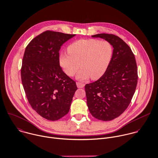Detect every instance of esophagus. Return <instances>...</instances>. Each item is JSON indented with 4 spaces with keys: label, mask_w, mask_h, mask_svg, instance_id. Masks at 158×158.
<instances>
[{
    "label": "esophagus",
    "mask_w": 158,
    "mask_h": 158,
    "mask_svg": "<svg viewBox=\"0 0 158 158\" xmlns=\"http://www.w3.org/2000/svg\"><path fill=\"white\" fill-rule=\"evenodd\" d=\"M77 86L78 88H83L85 86V84L81 83L80 82H77Z\"/></svg>",
    "instance_id": "1"
}]
</instances>
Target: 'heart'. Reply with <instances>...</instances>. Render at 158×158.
Masks as SVG:
<instances>
[{
  "label": "heart",
  "instance_id": "1",
  "mask_svg": "<svg viewBox=\"0 0 158 158\" xmlns=\"http://www.w3.org/2000/svg\"><path fill=\"white\" fill-rule=\"evenodd\" d=\"M69 54L59 55V62L64 72L72 77L79 69L77 75L79 80H85L90 77L93 80L100 78L106 71L113 57V48L107 41L96 39H81L70 44Z\"/></svg>",
  "mask_w": 158,
  "mask_h": 158
}]
</instances>
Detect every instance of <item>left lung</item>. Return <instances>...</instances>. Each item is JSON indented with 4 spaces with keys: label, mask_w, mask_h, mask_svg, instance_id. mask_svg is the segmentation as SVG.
<instances>
[{
    "label": "left lung",
    "mask_w": 158,
    "mask_h": 158,
    "mask_svg": "<svg viewBox=\"0 0 158 158\" xmlns=\"http://www.w3.org/2000/svg\"><path fill=\"white\" fill-rule=\"evenodd\" d=\"M92 37L110 42L113 54L103 76L85 85L87 105L96 119L111 121L126 110L134 94L138 80L136 60L131 48L119 37L108 34Z\"/></svg>",
    "instance_id": "obj_1"
}]
</instances>
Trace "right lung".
<instances>
[{"instance_id": "right-lung-1", "label": "right lung", "mask_w": 158, "mask_h": 158, "mask_svg": "<svg viewBox=\"0 0 158 158\" xmlns=\"http://www.w3.org/2000/svg\"><path fill=\"white\" fill-rule=\"evenodd\" d=\"M75 35L47 31L33 39L24 52L21 76L26 97L32 108L48 120L68 113L77 89L59 62L61 46Z\"/></svg>"}]
</instances>
